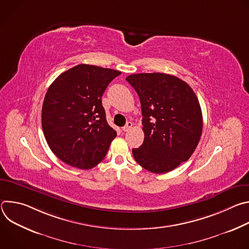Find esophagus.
<instances>
[{
    "mask_svg": "<svg viewBox=\"0 0 249 249\" xmlns=\"http://www.w3.org/2000/svg\"><path fill=\"white\" fill-rule=\"evenodd\" d=\"M132 126H133V123H132V122H127L126 125L122 128V131H123V132H127V131H129V130L132 128Z\"/></svg>",
    "mask_w": 249,
    "mask_h": 249,
    "instance_id": "1",
    "label": "esophagus"
}]
</instances>
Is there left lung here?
<instances>
[{
  "mask_svg": "<svg viewBox=\"0 0 249 249\" xmlns=\"http://www.w3.org/2000/svg\"><path fill=\"white\" fill-rule=\"evenodd\" d=\"M143 115L144 143L132 153L135 160L154 173L173 170L194 153L202 134L203 117L191 87L163 73L130 75Z\"/></svg>",
  "mask_w": 249,
  "mask_h": 249,
  "instance_id": "left-lung-1",
  "label": "left lung"
}]
</instances>
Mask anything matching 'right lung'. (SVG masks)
<instances>
[{
  "label": "right lung",
  "instance_id": "right-lung-1",
  "mask_svg": "<svg viewBox=\"0 0 249 249\" xmlns=\"http://www.w3.org/2000/svg\"><path fill=\"white\" fill-rule=\"evenodd\" d=\"M121 72L81 64L62 73L42 105V130L51 151L81 169L97 165L116 137L105 117L101 96Z\"/></svg>",
  "mask_w": 249,
  "mask_h": 249
}]
</instances>
